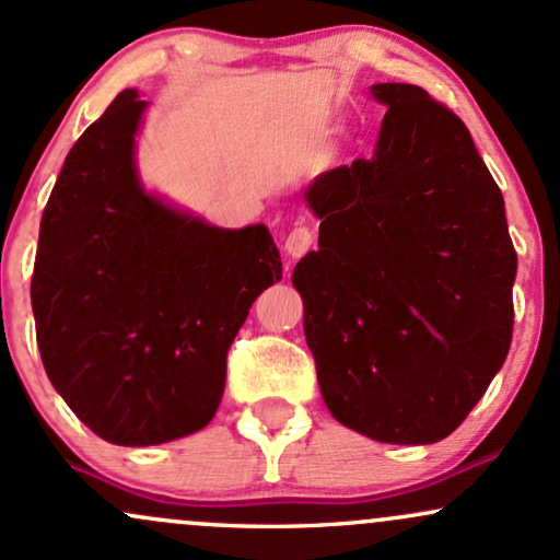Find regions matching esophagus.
<instances>
[{"label":"esophagus","instance_id":"esophagus-1","mask_svg":"<svg viewBox=\"0 0 560 560\" xmlns=\"http://www.w3.org/2000/svg\"><path fill=\"white\" fill-rule=\"evenodd\" d=\"M313 244H316V234L307 226H302V223L284 236V249L289 258H302L307 249H313Z\"/></svg>","mask_w":560,"mask_h":560}]
</instances>
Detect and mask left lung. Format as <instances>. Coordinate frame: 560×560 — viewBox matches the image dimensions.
<instances>
[{"instance_id": "left-lung-1", "label": "left lung", "mask_w": 560, "mask_h": 560, "mask_svg": "<svg viewBox=\"0 0 560 560\" xmlns=\"http://www.w3.org/2000/svg\"><path fill=\"white\" fill-rule=\"evenodd\" d=\"M389 107L371 158L318 176V253L292 273L326 408L392 445L464 423L513 334L516 249L471 133L413 83H376Z\"/></svg>"}]
</instances>
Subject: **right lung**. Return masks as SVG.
Segmentation results:
<instances>
[{"label": "right lung", "instance_id": "add662e5", "mask_svg": "<svg viewBox=\"0 0 560 560\" xmlns=\"http://www.w3.org/2000/svg\"><path fill=\"white\" fill-rule=\"evenodd\" d=\"M144 107L126 89L68 152L31 276L49 382L96 436L126 447L208 427L236 331L281 281L266 226H208L141 189Z\"/></svg>", "mask_w": 560, "mask_h": 560}]
</instances>
